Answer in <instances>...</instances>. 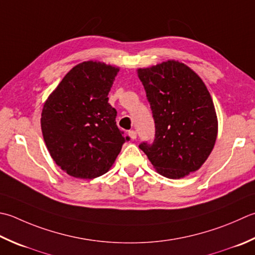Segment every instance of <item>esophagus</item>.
<instances>
[{"mask_svg": "<svg viewBox=\"0 0 255 255\" xmlns=\"http://www.w3.org/2000/svg\"><path fill=\"white\" fill-rule=\"evenodd\" d=\"M128 134H129V137H130V138L132 139V140H133V139L137 138V132L134 131V130H129V131H128Z\"/></svg>", "mask_w": 255, "mask_h": 255, "instance_id": "1", "label": "esophagus"}]
</instances>
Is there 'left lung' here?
<instances>
[{"label":"left lung","mask_w":255,"mask_h":255,"mask_svg":"<svg viewBox=\"0 0 255 255\" xmlns=\"http://www.w3.org/2000/svg\"><path fill=\"white\" fill-rule=\"evenodd\" d=\"M156 127L152 143L139 148L163 177L197 171L217 140L218 119L210 93L190 67L178 61L139 68Z\"/></svg>","instance_id":"left-lung-1"}]
</instances>
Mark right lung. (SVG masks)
Masks as SVG:
<instances>
[{
    "mask_svg": "<svg viewBox=\"0 0 255 255\" xmlns=\"http://www.w3.org/2000/svg\"><path fill=\"white\" fill-rule=\"evenodd\" d=\"M118 67L83 62L69 71L45 102L41 127L47 150L67 174L94 179L106 173L125 141L108 103Z\"/></svg>",
    "mask_w": 255,
    "mask_h": 255,
    "instance_id": "1",
    "label": "right lung"
}]
</instances>
